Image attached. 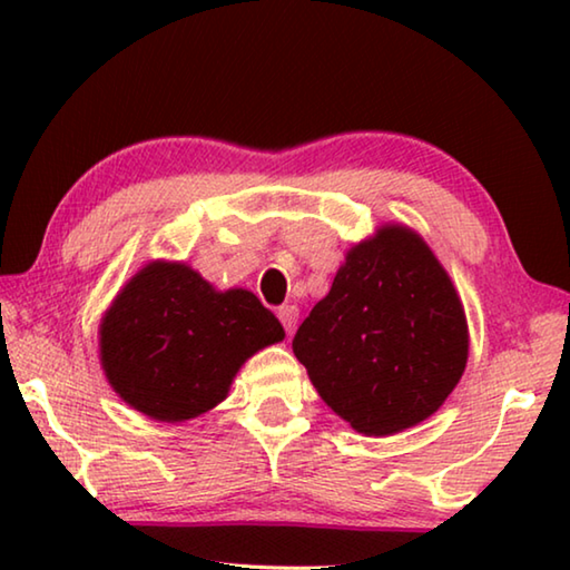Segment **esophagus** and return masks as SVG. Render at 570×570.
<instances>
[{"label": "esophagus", "mask_w": 570, "mask_h": 570, "mask_svg": "<svg viewBox=\"0 0 570 570\" xmlns=\"http://www.w3.org/2000/svg\"><path fill=\"white\" fill-rule=\"evenodd\" d=\"M276 314H278V320H282L286 334H292L296 330V322H298V308L292 306V304H286V306H278Z\"/></svg>", "instance_id": "1"}]
</instances>
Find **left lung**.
Segmentation results:
<instances>
[{"label":"left lung","instance_id":"obj_1","mask_svg":"<svg viewBox=\"0 0 570 570\" xmlns=\"http://www.w3.org/2000/svg\"><path fill=\"white\" fill-rule=\"evenodd\" d=\"M320 397L362 435L428 420L468 364V322L450 276L407 226L346 250L334 284L294 336Z\"/></svg>","mask_w":570,"mask_h":570}]
</instances>
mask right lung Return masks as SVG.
<instances>
[{
  "mask_svg": "<svg viewBox=\"0 0 570 570\" xmlns=\"http://www.w3.org/2000/svg\"><path fill=\"white\" fill-rule=\"evenodd\" d=\"M284 340L276 316L246 292H216L178 262L142 266L100 322L110 387L158 422H183L226 400L248 356Z\"/></svg>",
  "mask_w": 570,
  "mask_h": 570,
  "instance_id": "add662e5",
  "label": "right lung"
}]
</instances>
